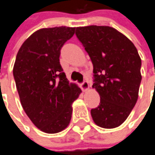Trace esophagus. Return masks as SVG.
Here are the masks:
<instances>
[{
	"mask_svg": "<svg viewBox=\"0 0 155 155\" xmlns=\"http://www.w3.org/2000/svg\"><path fill=\"white\" fill-rule=\"evenodd\" d=\"M81 89H82L83 91H87V90L89 88V84H88V82H87V81H82V82L81 83Z\"/></svg>",
	"mask_w": 155,
	"mask_h": 155,
	"instance_id": "esophagus-1",
	"label": "esophagus"
}]
</instances>
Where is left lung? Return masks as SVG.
<instances>
[{"label":"left lung","instance_id":"8db88e82","mask_svg":"<svg viewBox=\"0 0 155 155\" xmlns=\"http://www.w3.org/2000/svg\"><path fill=\"white\" fill-rule=\"evenodd\" d=\"M75 35L93 64L94 84L100 96L91 110L94 122L115 128L125 121L136 104L141 82V59L132 42L109 26L78 27Z\"/></svg>","mask_w":155,"mask_h":155}]
</instances>
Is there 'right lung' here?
Here are the masks:
<instances>
[{
    "mask_svg": "<svg viewBox=\"0 0 155 155\" xmlns=\"http://www.w3.org/2000/svg\"><path fill=\"white\" fill-rule=\"evenodd\" d=\"M75 28L38 30L22 45L15 61L13 75L21 104L31 122L46 133L68 127L72 104L81 90L69 83L59 63L60 50Z\"/></svg>",
    "mask_w": 155,
    "mask_h": 155,
    "instance_id": "obj_1",
    "label": "right lung"
}]
</instances>
